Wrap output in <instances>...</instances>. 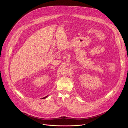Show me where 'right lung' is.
Segmentation results:
<instances>
[{"label": "right lung", "instance_id": "obj_1", "mask_svg": "<svg viewBox=\"0 0 128 128\" xmlns=\"http://www.w3.org/2000/svg\"><path fill=\"white\" fill-rule=\"evenodd\" d=\"M48 97V96H46V97H44V98H42V99H45V98H46V97Z\"/></svg>", "mask_w": 128, "mask_h": 128}]
</instances>
